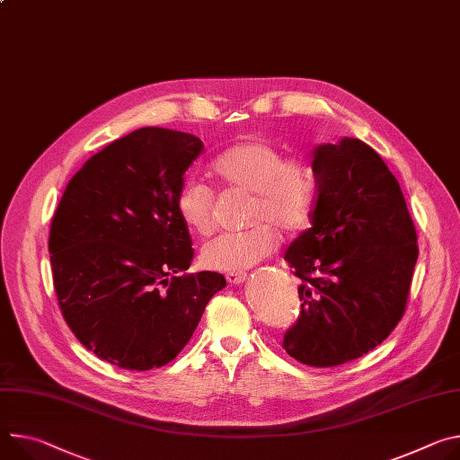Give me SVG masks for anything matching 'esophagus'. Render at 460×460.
Listing matches in <instances>:
<instances>
[{"instance_id":"obj_1","label":"esophagus","mask_w":460,"mask_h":460,"mask_svg":"<svg viewBox=\"0 0 460 460\" xmlns=\"http://www.w3.org/2000/svg\"><path fill=\"white\" fill-rule=\"evenodd\" d=\"M227 282L229 284H242L245 279H247V273L245 271H236V273H227L226 275Z\"/></svg>"}]
</instances>
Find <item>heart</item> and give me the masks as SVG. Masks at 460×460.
I'll return each instance as SVG.
<instances>
[{
  "label": "heart",
  "instance_id": "1",
  "mask_svg": "<svg viewBox=\"0 0 460 460\" xmlns=\"http://www.w3.org/2000/svg\"><path fill=\"white\" fill-rule=\"evenodd\" d=\"M218 183L231 192L252 194L247 224L242 233H226L207 242L201 262L208 270L236 273L270 257L277 233L294 234L308 220L317 194L314 164L301 157H286L268 141H243L224 150L211 164ZM176 211L196 236L215 233V194L207 185L189 180L176 194Z\"/></svg>",
  "mask_w": 460,
  "mask_h": 460
}]
</instances>
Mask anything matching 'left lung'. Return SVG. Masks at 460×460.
Segmentation results:
<instances>
[{
  "instance_id": "obj_1",
  "label": "left lung",
  "mask_w": 460,
  "mask_h": 460,
  "mask_svg": "<svg viewBox=\"0 0 460 460\" xmlns=\"http://www.w3.org/2000/svg\"><path fill=\"white\" fill-rule=\"evenodd\" d=\"M312 227L289 243L301 314L282 347L310 367H336L378 347L403 317L419 245L402 189L359 139L314 150Z\"/></svg>"
}]
</instances>
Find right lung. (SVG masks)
I'll return each mask as SVG.
<instances>
[{
	"label": "right lung",
	"instance_id": "1",
	"mask_svg": "<svg viewBox=\"0 0 460 460\" xmlns=\"http://www.w3.org/2000/svg\"><path fill=\"white\" fill-rule=\"evenodd\" d=\"M201 150L192 134L139 128L84 163L53 217L62 315L82 345L120 368L171 363L226 286L217 271L185 273L194 249L176 194Z\"/></svg>",
	"mask_w": 460,
	"mask_h": 460
}]
</instances>
